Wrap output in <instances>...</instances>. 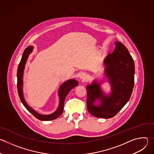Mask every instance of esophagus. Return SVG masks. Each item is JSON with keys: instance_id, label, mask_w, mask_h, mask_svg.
I'll return each mask as SVG.
<instances>
[{"instance_id": "34e87169", "label": "esophagus", "mask_w": 154, "mask_h": 154, "mask_svg": "<svg viewBox=\"0 0 154 154\" xmlns=\"http://www.w3.org/2000/svg\"><path fill=\"white\" fill-rule=\"evenodd\" d=\"M79 77L80 79H83V80H85L87 77V75L85 73H81L79 75Z\"/></svg>"}]
</instances>
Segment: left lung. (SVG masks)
Wrapping results in <instances>:
<instances>
[{
  "instance_id": "obj_1",
  "label": "left lung",
  "mask_w": 154,
  "mask_h": 154,
  "mask_svg": "<svg viewBox=\"0 0 154 154\" xmlns=\"http://www.w3.org/2000/svg\"><path fill=\"white\" fill-rule=\"evenodd\" d=\"M115 49L104 60L105 75L110 83L112 91L105 94L94 80L86 86L87 108L97 118H111L115 116L128 102L134 86L135 64L125 46L116 41ZM99 101V104L96 102Z\"/></svg>"
}]
</instances>
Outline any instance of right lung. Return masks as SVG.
<instances>
[{
    "label": "right lung",
    "instance_id": "add662e5",
    "mask_svg": "<svg viewBox=\"0 0 154 154\" xmlns=\"http://www.w3.org/2000/svg\"><path fill=\"white\" fill-rule=\"evenodd\" d=\"M33 47L29 46L27 48L23 54V57L20 60V61L18 65V68L17 71V86L18 94L21 102L23 103L24 106L27 108V110L30 112L36 118L41 121H51L58 118L63 112V108L64 100L66 97L68 95L69 92L74 88V87L78 85V82L74 79H72L64 82L61 85L58 90V96H59V105L56 109V111L50 115H41L36 112L34 109L30 107L26 102L23 94V74L24 71L25 66L28 59L29 55L33 51Z\"/></svg>",
    "mask_w": 154,
    "mask_h": 154
}]
</instances>
